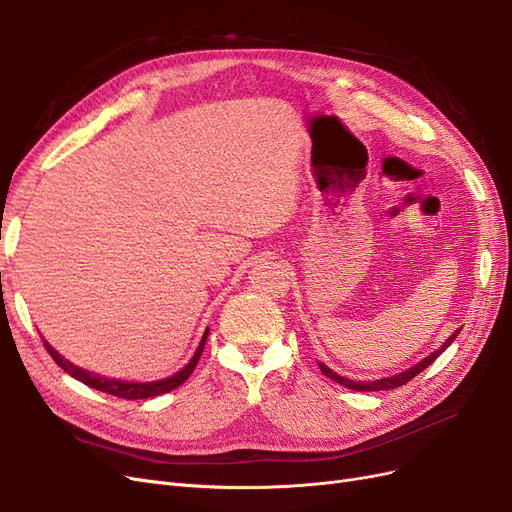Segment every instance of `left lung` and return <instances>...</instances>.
<instances>
[{
  "label": "left lung",
  "mask_w": 512,
  "mask_h": 512,
  "mask_svg": "<svg viewBox=\"0 0 512 512\" xmlns=\"http://www.w3.org/2000/svg\"><path fill=\"white\" fill-rule=\"evenodd\" d=\"M457 334H460V330H455L451 337L447 339V343L440 347L438 351H434V354H430L426 360H421L419 364H415L411 370H404V373H400V375H394V377H385V379H377V381H351V379H345V377H341V375H337L334 373V370H330L328 366H324V364H320V370L322 373L328 377V379H332V381H337V383H341V385H345V387H349V390H356V392H379V390H394V387H400V385H404V383H409L413 377H417L421 370L424 368H428L440 354H443V351L455 341V337Z\"/></svg>",
  "instance_id": "1"
}]
</instances>
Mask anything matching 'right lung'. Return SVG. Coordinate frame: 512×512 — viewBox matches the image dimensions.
<instances>
[{
	"label": "right lung",
	"instance_id": "right-lung-1",
	"mask_svg": "<svg viewBox=\"0 0 512 512\" xmlns=\"http://www.w3.org/2000/svg\"><path fill=\"white\" fill-rule=\"evenodd\" d=\"M207 334L209 330H205L203 339L195 351V356H192V360L180 370V373H175L173 377L169 379H161V381H152V383H127V381H116V379H105V377H99L95 373H88V370L80 368V366H74L72 362H67L65 358H61L55 349H52L46 341H44V347L50 354V358L55 360L67 375H72L74 379L82 381L84 385L88 387H95V390L99 392H105V394H112V396H118V398H125V400H142V398H152V396H161V394H167L171 390H175V387H180L190 375L192 370L197 368L199 364V358L203 354V347H205V341H207Z\"/></svg>",
	"mask_w": 512,
	"mask_h": 512
}]
</instances>
